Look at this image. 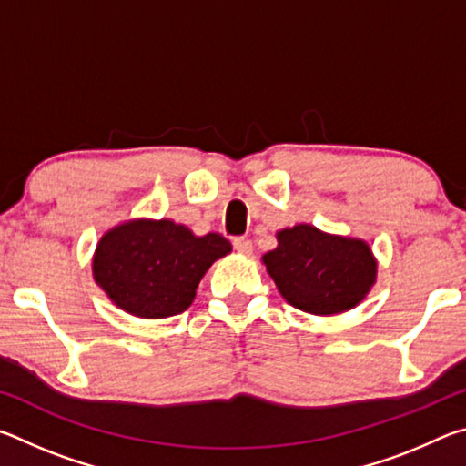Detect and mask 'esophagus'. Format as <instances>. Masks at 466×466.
Masks as SVG:
<instances>
[{
    "mask_svg": "<svg viewBox=\"0 0 466 466\" xmlns=\"http://www.w3.org/2000/svg\"><path fill=\"white\" fill-rule=\"evenodd\" d=\"M232 244H234L236 250L242 252V255H250V252H252V242L248 238H244V236H238V238H234Z\"/></svg>",
    "mask_w": 466,
    "mask_h": 466,
    "instance_id": "obj_1",
    "label": "esophagus"
}]
</instances>
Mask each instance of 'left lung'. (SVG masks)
<instances>
[{"label": "left lung", "instance_id": "1", "mask_svg": "<svg viewBox=\"0 0 466 466\" xmlns=\"http://www.w3.org/2000/svg\"><path fill=\"white\" fill-rule=\"evenodd\" d=\"M278 248L263 257L267 271L298 310L337 314L364 299L376 279V261L366 242L329 236L299 224L278 234Z\"/></svg>", "mask_w": 466, "mask_h": 466}]
</instances>
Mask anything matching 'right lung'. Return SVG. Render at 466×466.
<instances>
[{"instance_id":"right-lung-1","label":"right lung","mask_w":466,"mask_h":466,"mask_svg":"<svg viewBox=\"0 0 466 466\" xmlns=\"http://www.w3.org/2000/svg\"><path fill=\"white\" fill-rule=\"evenodd\" d=\"M230 250V242L216 232L195 236L170 219H139L102 236L94 279L129 314L167 319L191 306L205 271Z\"/></svg>"}]
</instances>
